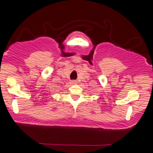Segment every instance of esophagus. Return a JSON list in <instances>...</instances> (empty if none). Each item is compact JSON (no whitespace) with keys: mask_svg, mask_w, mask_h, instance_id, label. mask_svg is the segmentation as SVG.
<instances>
[{"mask_svg":"<svg viewBox=\"0 0 153 153\" xmlns=\"http://www.w3.org/2000/svg\"><path fill=\"white\" fill-rule=\"evenodd\" d=\"M71 82H72V84H77V81H71Z\"/></svg>","mask_w":153,"mask_h":153,"instance_id":"1","label":"esophagus"}]
</instances>
